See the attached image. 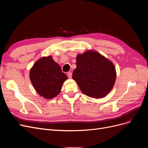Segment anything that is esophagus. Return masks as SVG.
Returning a JSON list of instances; mask_svg holds the SVG:
<instances>
[{
	"instance_id": "esophagus-1",
	"label": "esophagus",
	"mask_w": 148,
	"mask_h": 148,
	"mask_svg": "<svg viewBox=\"0 0 148 148\" xmlns=\"http://www.w3.org/2000/svg\"><path fill=\"white\" fill-rule=\"evenodd\" d=\"M67 76H68V77L69 78H71V77H72V73H71V72H68V73H67Z\"/></svg>"
}]
</instances>
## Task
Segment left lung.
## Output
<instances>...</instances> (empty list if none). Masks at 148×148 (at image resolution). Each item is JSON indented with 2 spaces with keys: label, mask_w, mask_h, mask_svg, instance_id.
I'll use <instances>...</instances> for the list:
<instances>
[{
  "label": "left lung",
  "mask_w": 148,
  "mask_h": 148,
  "mask_svg": "<svg viewBox=\"0 0 148 148\" xmlns=\"http://www.w3.org/2000/svg\"><path fill=\"white\" fill-rule=\"evenodd\" d=\"M76 64L72 78L85 95L102 98L112 89L116 78L115 66L99 53L88 51L78 54Z\"/></svg>",
  "instance_id": "1"
}]
</instances>
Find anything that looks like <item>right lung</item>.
<instances>
[{"mask_svg":"<svg viewBox=\"0 0 148 148\" xmlns=\"http://www.w3.org/2000/svg\"><path fill=\"white\" fill-rule=\"evenodd\" d=\"M29 78L35 90L47 99L59 95L62 84L67 79L52 56L42 57L36 62L30 70Z\"/></svg>","mask_w":148,"mask_h":148,"instance_id":"right-lung-1","label":"right lung"}]
</instances>
